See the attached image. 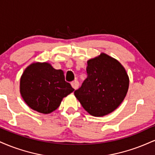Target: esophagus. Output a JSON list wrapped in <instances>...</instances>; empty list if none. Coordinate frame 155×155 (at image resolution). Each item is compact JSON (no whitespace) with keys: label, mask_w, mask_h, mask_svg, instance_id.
<instances>
[{"label":"esophagus","mask_w":155,"mask_h":155,"mask_svg":"<svg viewBox=\"0 0 155 155\" xmlns=\"http://www.w3.org/2000/svg\"><path fill=\"white\" fill-rule=\"evenodd\" d=\"M71 86H72V87L74 89V90H77L79 87V81H78L77 80H74V81H73L71 82Z\"/></svg>","instance_id":"esophagus-1"}]
</instances>
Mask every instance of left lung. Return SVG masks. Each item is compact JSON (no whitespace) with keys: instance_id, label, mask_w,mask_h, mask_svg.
Wrapping results in <instances>:
<instances>
[{"instance_id":"obj_1","label":"left lung","mask_w":155,"mask_h":155,"mask_svg":"<svg viewBox=\"0 0 155 155\" xmlns=\"http://www.w3.org/2000/svg\"><path fill=\"white\" fill-rule=\"evenodd\" d=\"M87 77L74 92L82 107L94 117L114 111L127 95L129 77L116 59L101 53L87 61Z\"/></svg>"}]
</instances>
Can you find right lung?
Returning a JSON list of instances; mask_svg holds the SVG:
<instances>
[{"label":"right lung","mask_w":155,"mask_h":155,"mask_svg":"<svg viewBox=\"0 0 155 155\" xmlns=\"http://www.w3.org/2000/svg\"><path fill=\"white\" fill-rule=\"evenodd\" d=\"M19 88L27 105L45 114L56 110L63 97L74 90L65 81L63 71L56 70L48 63H34L27 67Z\"/></svg>","instance_id":"add662e5"}]
</instances>
